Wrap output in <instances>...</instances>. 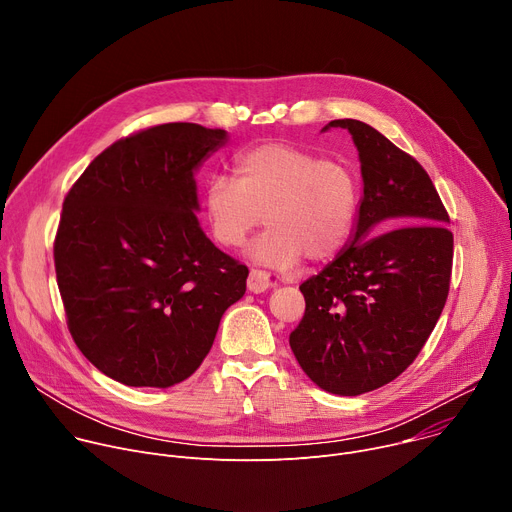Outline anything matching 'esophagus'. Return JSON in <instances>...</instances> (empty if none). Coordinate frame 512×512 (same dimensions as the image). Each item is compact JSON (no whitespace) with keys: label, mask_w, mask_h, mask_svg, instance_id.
I'll return each instance as SVG.
<instances>
[{"label":"esophagus","mask_w":512,"mask_h":512,"mask_svg":"<svg viewBox=\"0 0 512 512\" xmlns=\"http://www.w3.org/2000/svg\"><path fill=\"white\" fill-rule=\"evenodd\" d=\"M271 286H275V280H273L271 273H267V271H263V269H251V273H249V277H247V288H249V292L261 294V292L269 290Z\"/></svg>","instance_id":"1"}]
</instances>
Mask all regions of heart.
Masks as SVG:
<instances>
[{
  "mask_svg": "<svg viewBox=\"0 0 512 512\" xmlns=\"http://www.w3.org/2000/svg\"><path fill=\"white\" fill-rule=\"evenodd\" d=\"M235 175L237 181L212 177L204 192L212 237L222 247H243L263 220L269 228L249 251L263 265L288 269L302 257L327 263L347 247L359 185L345 163L286 143H263L235 159Z\"/></svg>",
  "mask_w": 512,
  "mask_h": 512,
  "instance_id": "obj_1",
  "label": "heart"
}]
</instances>
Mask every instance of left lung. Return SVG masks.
Returning a JSON list of instances; mask_svg holds the SVG:
<instances>
[{
	"label": "left lung",
	"instance_id": "1",
	"mask_svg": "<svg viewBox=\"0 0 512 512\" xmlns=\"http://www.w3.org/2000/svg\"><path fill=\"white\" fill-rule=\"evenodd\" d=\"M363 198L349 245L300 286L306 312L290 335L304 374L339 396L396 380L421 353L443 312L453 263L449 214L427 171L359 120Z\"/></svg>",
	"mask_w": 512,
	"mask_h": 512
}]
</instances>
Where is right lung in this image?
<instances>
[{
	"label": "right lung",
	"instance_id": "1",
	"mask_svg": "<svg viewBox=\"0 0 512 512\" xmlns=\"http://www.w3.org/2000/svg\"><path fill=\"white\" fill-rule=\"evenodd\" d=\"M228 141L192 122L120 138L73 183L55 239L57 284L79 351L134 388L188 380L249 269L198 222L194 173Z\"/></svg>",
	"mask_w": 512,
	"mask_h": 512
}]
</instances>
